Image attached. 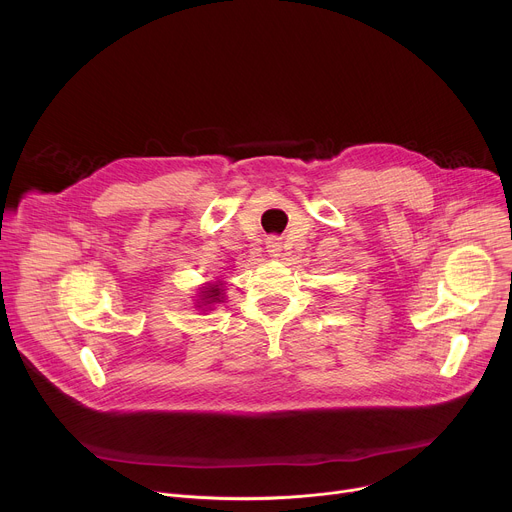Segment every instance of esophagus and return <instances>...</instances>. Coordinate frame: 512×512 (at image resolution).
<instances>
[{
	"mask_svg": "<svg viewBox=\"0 0 512 512\" xmlns=\"http://www.w3.org/2000/svg\"><path fill=\"white\" fill-rule=\"evenodd\" d=\"M267 253H269L271 257H280V255H282V243H280V239H275V237L267 239Z\"/></svg>",
	"mask_w": 512,
	"mask_h": 512,
	"instance_id": "esophagus-1",
	"label": "esophagus"
}]
</instances>
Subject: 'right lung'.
Segmentation results:
<instances>
[{
    "label": "right lung",
    "instance_id": "right-lung-1",
    "mask_svg": "<svg viewBox=\"0 0 512 512\" xmlns=\"http://www.w3.org/2000/svg\"><path fill=\"white\" fill-rule=\"evenodd\" d=\"M200 292L196 294V308L202 310V312H208L212 310L216 304L224 302V282L216 280V282H210V284H204L202 288H198Z\"/></svg>",
    "mask_w": 512,
    "mask_h": 512
}]
</instances>
